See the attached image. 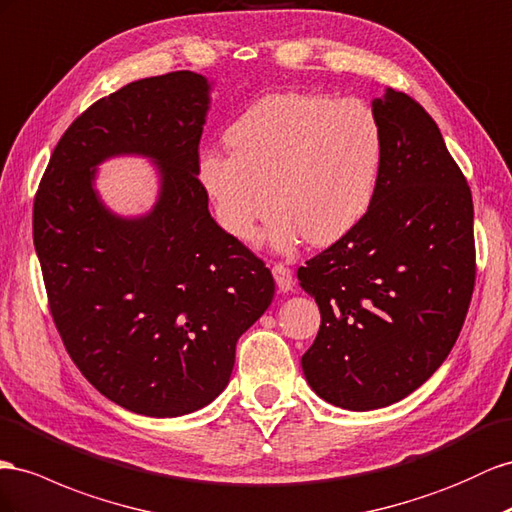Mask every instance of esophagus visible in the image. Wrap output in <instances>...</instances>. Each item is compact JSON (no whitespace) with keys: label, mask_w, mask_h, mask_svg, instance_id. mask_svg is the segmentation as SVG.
I'll return each mask as SVG.
<instances>
[{"label":"esophagus","mask_w":512,"mask_h":512,"mask_svg":"<svg viewBox=\"0 0 512 512\" xmlns=\"http://www.w3.org/2000/svg\"><path fill=\"white\" fill-rule=\"evenodd\" d=\"M273 273V280H275V286H278L282 293H288V290H293L295 286V278H293V271H290L288 267L284 265H275L271 269Z\"/></svg>","instance_id":"34e87169"}]
</instances>
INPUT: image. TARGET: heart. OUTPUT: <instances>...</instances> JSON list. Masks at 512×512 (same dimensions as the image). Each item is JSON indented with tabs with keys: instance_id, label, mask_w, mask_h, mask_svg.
Segmentation results:
<instances>
[{
	"instance_id": "1",
	"label": "heart",
	"mask_w": 512,
	"mask_h": 512,
	"mask_svg": "<svg viewBox=\"0 0 512 512\" xmlns=\"http://www.w3.org/2000/svg\"><path fill=\"white\" fill-rule=\"evenodd\" d=\"M230 155L206 153L198 181L217 224L250 243L273 215L265 239L288 254L308 237L316 247L347 239L377 200L385 133L368 103L323 92L260 96L224 133Z\"/></svg>"
}]
</instances>
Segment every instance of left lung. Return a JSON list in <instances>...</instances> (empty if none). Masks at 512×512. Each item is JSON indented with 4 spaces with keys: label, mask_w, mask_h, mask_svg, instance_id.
I'll return each mask as SVG.
<instances>
[{
    "label": "left lung",
    "mask_w": 512,
    "mask_h": 512,
    "mask_svg": "<svg viewBox=\"0 0 512 512\" xmlns=\"http://www.w3.org/2000/svg\"><path fill=\"white\" fill-rule=\"evenodd\" d=\"M372 109L385 133L372 211L297 271L321 310L303 375L349 411L398 403L444 364L476 275L472 191L435 120L392 88Z\"/></svg>",
    "instance_id": "obj_1"
}]
</instances>
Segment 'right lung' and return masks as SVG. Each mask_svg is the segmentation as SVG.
Instances as JSON below:
<instances>
[{
  "mask_svg": "<svg viewBox=\"0 0 512 512\" xmlns=\"http://www.w3.org/2000/svg\"><path fill=\"white\" fill-rule=\"evenodd\" d=\"M211 81L176 71L133 81L88 107L55 146L34 200V247L64 347L96 390L150 418L215 400L241 334L271 306L265 262L215 224L198 181ZM144 156L154 209L114 214L96 167Z\"/></svg>",
  "mask_w": 512,
  "mask_h": 512,
  "instance_id": "obj_1",
  "label": "right lung"
}]
</instances>
